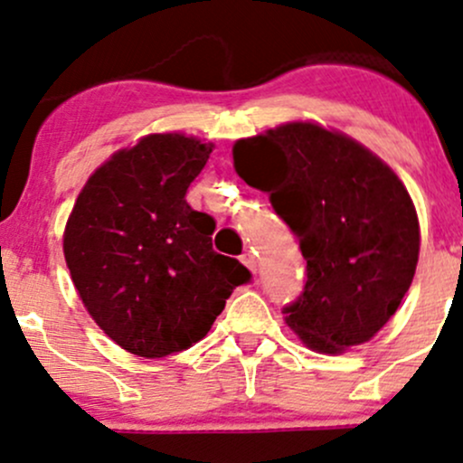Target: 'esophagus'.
<instances>
[{"mask_svg":"<svg viewBox=\"0 0 463 463\" xmlns=\"http://www.w3.org/2000/svg\"><path fill=\"white\" fill-rule=\"evenodd\" d=\"M241 262L245 264V267H247L249 271H251V273H256V271H258V260H256V256H253L251 251H245V253H242V256H241Z\"/></svg>","mask_w":463,"mask_h":463,"instance_id":"esophagus-1","label":"esophagus"}]
</instances>
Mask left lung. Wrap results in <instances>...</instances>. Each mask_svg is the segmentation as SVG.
<instances>
[{"label":"left lung","instance_id":"left-lung-1","mask_svg":"<svg viewBox=\"0 0 463 463\" xmlns=\"http://www.w3.org/2000/svg\"><path fill=\"white\" fill-rule=\"evenodd\" d=\"M233 168L269 192L299 241L306 284L284 306L290 330L326 354L370 341L411 287L420 253L418 214L396 173L363 144L313 122L238 139Z\"/></svg>","mask_w":463,"mask_h":463}]
</instances>
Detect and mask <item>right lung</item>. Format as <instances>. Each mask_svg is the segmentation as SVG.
<instances>
[{"instance_id":"right-lung-1","label":"right lung","mask_w":463,"mask_h":463,"mask_svg":"<svg viewBox=\"0 0 463 463\" xmlns=\"http://www.w3.org/2000/svg\"><path fill=\"white\" fill-rule=\"evenodd\" d=\"M214 144L153 133L87 179L63 253L87 313L135 356L188 350L210 332L247 267L212 249L214 218L185 201Z\"/></svg>"}]
</instances>
